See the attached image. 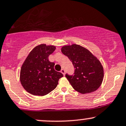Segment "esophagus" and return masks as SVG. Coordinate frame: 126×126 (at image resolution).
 <instances>
[{"label":"esophagus","mask_w":126,"mask_h":126,"mask_svg":"<svg viewBox=\"0 0 126 126\" xmlns=\"http://www.w3.org/2000/svg\"><path fill=\"white\" fill-rule=\"evenodd\" d=\"M60 72H61L62 73L64 76V75H65V70H64V69H62Z\"/></svg>","instance_id":"1"}]
</instances>
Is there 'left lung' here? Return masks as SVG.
Returning a JSON list of instances; mask_svg holds the SVG:
<instances>
[{"instance_id": "8db88e82", "label": "left lung", "mask_w": 126, "mask_h": 126, "mask_svg": "<svg viewBox=\"0 0 126 126\" xmlns=\"http://www.w3.org/2000/svg\"><path fill=\"white\" fill-rule=\"evenodd\" d=\"M61 50L75 68V75H66L73 88L81 94L98 89L104 78L103 67L100 60L87 48L76 44L65 45Z\"/></svg>"}]
</instances>
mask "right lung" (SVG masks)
Wrapping results in <instances>:
<instances>
[{
    "label": "right lung",
    "mask_w": 126,
    "mask_h": 126,
    "mask_svg": "<svg viewBox=\"0 0 126 126\" xmlns=\"http://www.w3.org/2000/svg\"><path fill=\"white\" fill-rule=\"evenodd\" d=\"M56 46L40 44L34 47L23 63L20 81L28 93L34 96H45L53 90L59 79L63 76L54 70V63L48 60V56Z\"/></svg>",
    "instance_id": "obj_1"
}]
</instances>
